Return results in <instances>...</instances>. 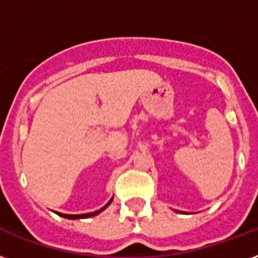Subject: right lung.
<instances>
[{"label":"right lung","instance_id":"obj_1","mask_svg":"<svg viewBox=\"0 0 258 258\" xmlns=\"http://www.w3.org/2000/svg\"><path fill=\"white\" fill-rule=\"evenodd\" d=\"M112 202V198L108 201V204L105 205L104 208L99 209V210H96V212L93 213H87V214H62V213H57L56 212V214H58L60 217H64V218H68V220H79V218H89V217H93V216H97L99 213H101L103 210H104L105 208H108L109 204Z\"/></svg>","mask_w":258,"mask_h":258}]
</instances>
